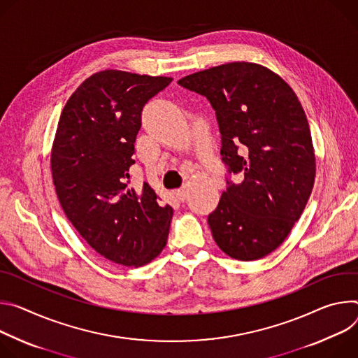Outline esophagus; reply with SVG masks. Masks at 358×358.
Here are the masks:
<instances>
[{"label":"esophagus","mask_w":358,"mask_h":358,"mask_svg":"<svg viewBox=\"0 0 358 358\" xmlns=\"http://www.w3.org/2000/svg\"><path fill=\"white\" fill-rule=\"evenodd\" d=\"M175 194H176V197H178L179 201H182V202H183V201L186 199V196H187V190L183 187V189L176 190V192H175Z\"/></svg>","instance_id":"34e87169"}]
</instances>
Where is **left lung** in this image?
<instances>
[{
	"mask_svg": "<svg viewBox=\"0 0 358 358\" xmlns=\"http://www.w3.org/2000/svg\"><path fill=\"white\" fill-rule=\"evenodd\" d=\"M178 84L206 96L222 135L227 187L208 223L217 246L237 260L279 248L313 190L315 159L304 109L283 79L250 62L196 72ZM244 180L234 184L233 174Z\"/></svg>",
	"mask_w": 358,
	"mask_h": 358,
	"instance_id": "1",
	"label": "left lung"
}]
</instances>
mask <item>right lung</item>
Here are the masks:
<instances>
[{"label":"right lung","instance_id":"add662e5","mask_svg":"<svg viewBox=\"0 0 358 358\" xmlns=\"http://www.w3.org/2000/svg\"><path fill=\"white\" fill-rule=\"evenodd\" d=\"M168 76L106 69L71 95L51 153L59 203L73 227L105 259L127 267L152 262L166 246L173 209L143 183L129 186L145 103Z\"/></svg>","mask_w":358,"mask_h":358}]
</instances>
